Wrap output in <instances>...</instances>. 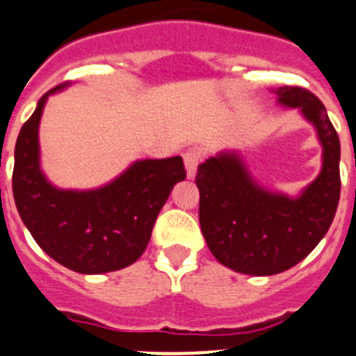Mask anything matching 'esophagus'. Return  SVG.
Instances as JSON below:
<instances>
[{"label":"esophagus","instance_id":"obj_1","mask_svg":"<svg viewBox=\"0 0 356 356\" xmlns=\"http://www.w3.org/2000/svg\"><path fill=\"white\" fill-rule=\"evenodd\" d=\"M200 160H202V153H200V149H189V151H187V153L184 154V162H185V171H187V178H194V176H196Z\"/></svg>","mask_w":356,"mask_h":356}]
</instances>
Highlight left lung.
<instances>
[{"mask_svg":"<svg viewBox=\"0 0 356 356\" xmlns=\"http://www.w3.org/2000/svg\"><path fill=\"white\" fill-rule=\"evenodd\" d=\"M284 108L299 109L323 145L321 172L299 196L254 180L236 151L198 165L200 227L212 256L247 275H273L296 266L326 236L340 198V140L324 104L296 86L273 90Z\"/></svg>","mask_w":356,"mask_h":356,"instance_id":"obj_1","label":"left lung"}]
</instances>
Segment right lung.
Instances as JSON below:
<instances>
[{
    "label": "right lung",
    "mask_w": 356,
    "mask_h": 356,
    "mask_svg": "<svg viewBox=\"0 0 356 356\" xmlns=\"http://www.w3.org/2000/svg\"><path fill=\"white\" fill-rule=\"evenodd\" d=\"M23 124L14 151L12 191L32 238L59 265L79 273H108L144 254L158 212L172 187L185 180L181 156L136 160L109 184L90 191L59 189L41 171L39 122L48 97Z\"/></svg>",
    "instance_id": "add662e5"
}]
</instances>
